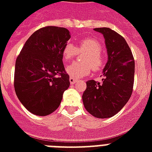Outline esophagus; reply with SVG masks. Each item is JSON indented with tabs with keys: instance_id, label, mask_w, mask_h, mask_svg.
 <instances>
[{
	"instance_id": "34e87169",
	"label": "esophagus",
	"mask_w": 152,
	"mask_h": 152,
	"mask_svg": "<svg viewBox=\"0 0 152 152\" xmlns=\"http://www.w3.org/2000/svg\"><path fill=\"white\" fill-rule=\"evenodd\" d=\"M69 81H70V83H71V84H73V83L77 82V80L75 78H72V77H70V78H69Z\"/></svg>"
}]
</instances>
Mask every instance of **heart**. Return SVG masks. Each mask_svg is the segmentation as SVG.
Instances as JSON below:
<instances>
[{"instance_id":"obj_1","label":"heart","mask_w":152,"mask_h":152,"mask_svg":"<svg viewBox=\"0 0 152 152\" xmlns=\"http://www.w3.org/2000/svg\"><path fill=\"white\" fill-rule=\"evenodd\" d=\"M101 44L94 39H82L78 46H75L71 43H67L62 50V57L64 61H69L74 59L77 53H87L83 57L84 64L73 63L66 68V72L69 76L75 78H80L88 76L91 71L98 72L102 69L105 65L106 60L101 53Z\"/></svg>"}]
</instances>
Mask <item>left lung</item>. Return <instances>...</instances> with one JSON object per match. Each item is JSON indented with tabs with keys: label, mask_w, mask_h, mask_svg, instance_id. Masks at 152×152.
I'll return each instance as SVG.
<instances>
[{
	"label": "left lung",
	"mask_w": 152,
	"mask_h": 152,
	"mask_svg": "<svg viewBox=\"0 0 152 152\" xmlns=\"http://www.w3.org/2000/svg\"><path fill=\"white\" fill-rule=\"evenodd\" d=\"M105 39L108 60L102 71V83L91 80L82 99L88 113L109 118L118 113L129 100L133 88L135 62L125 39L108 27L95 28Z\"/></svg>",
	"instance_id": "left-lung-1"
}]
</instances>
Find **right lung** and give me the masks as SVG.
<instances>
[{
  "label": "right lung",
  "mask_w": 152,
  "mask_h": 152,
  "mask_svg": "<svg viewBox=\"0 0 152 152\" xmlns=\"http://www.w3.org/2000/svg\"><path fill=\"white\" fill-rule=\"evenodd\" d=\"M70 38L64 27H42L31 35L16 58L15 94L34 115L46 116L56 110L69 88L62 50Z\"/></svg>",
  "instance_id": "right-lung-1"
}]
</instances>
